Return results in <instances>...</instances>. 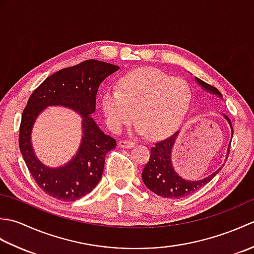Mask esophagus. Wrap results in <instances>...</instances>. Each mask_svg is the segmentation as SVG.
<instances>
[{
  "mask_svg": "<svg viewBox=\"0 0 254 254\" xmlns=\"http://www.w3.org/2000/svg\"><path fill=\"white\" fill-rule=\"evenodd\" d=\"M134 145H135V143L132 141H127V139H120L119 141V146L123 148H132Z\"/></svg>",
  "mask_w": 254,
  "mask_h": 254,
  "instance_id": "obj_1",
  "label": "esophagus"
}]
</instances>
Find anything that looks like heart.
I'll return each mask as SVG.
<instances>
[{"label": "heart", "mask_w": 254, "mask_h": 254, "mask_svg": "<svg viewBox=\"0 0 254 254\" xmlns=\"http://www.w3.org/2000/svg\"><path fill=\"white\" fill-rule=\"evenodd\" d=\"M191 99V89L185 80L155 68H141L123 75L118 90H106L100 106L107 126L115 133L122 132L137 115V132L160 138L181 126Z\"/></svg>", "instance_id": "b5f03b06"}]
</instances>
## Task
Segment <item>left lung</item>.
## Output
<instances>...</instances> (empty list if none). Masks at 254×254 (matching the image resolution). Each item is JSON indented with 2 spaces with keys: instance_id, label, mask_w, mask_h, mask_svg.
<instances>
[{
  "instance_id": "left-lung-1",
  "label": "left lung",
  "mask_w": 254,
  "mask_h": 254,
  "mask_svg": "<svg viewBox=\"0 0 254 254\" xmlns=\"http://www.w3.org/2000/svg\"><path fill=\"white\" fill-rule=\"evenodd\" d=\"M195 80L205 90H207L209 93H212L218 96L219 98H222L220 91L217 88H215L214 86L203 82V80L197 77H195ZM224 118L230 124L231 135H233L234 130L233 127H231L229 118L226 115H224ZM178 134H179V132H176L172 136L164 139V141L156 143L154 146L150 148L149 160L146 166L144 167L142 172V179L143 182L145 183V186H146L150 191L161 197L180 198L183 196H187L189 194L197 191L198 189H201L205 185H207V183L218 174L220 169H217L216 171L213 172L212 175H209L208 177L201 180L192 181L183 179L182 177H180L175 171L171 163V150ZM229 148L227 156L229 155Z\"/></svg>"
}]
</instances>
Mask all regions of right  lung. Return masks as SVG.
<instances>
[{
	"label": "right lung",
	"mask_w": 254,
	"mask_h": 254,
	"mask_svg": "<svg viewBox=\"0 0 254 254\" xmlns=\"http://www.w3.org/2000/svg\"><path fill=\"white\" fill-rule=\"evenodd\" d=\"M118 69L115 64L86 60L50 75L29 97L21 116L19 149L32 178L48 195L73 202L93 191L100 181L106 155L117 142L102 132L90 116L96 110L101 82ZM50 105L67 106L83 117V136L78 153L58 169L45 166L35 157L30 138L36 117Z\"/></svg>",
	"instance_id": "right-lung-1"
}]
</instances>
